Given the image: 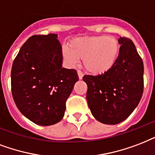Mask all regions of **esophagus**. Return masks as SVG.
Listing matches in <instances>:
<instances>
[{"instance_id":"obj_1","label":"esophagus","mask_w":155,"mask_h":155,"mask_svg":"<svg viewBox=\"0 0 155 155\" xmlns=\"http://www.w3.org/2000/svg\"><path fill=\"white\" fill-rule=\"evenodd\" d=\"M78 75L79 79H82V77H83V73H82L81 70H78Z\"/></svg>"}]
</instances>
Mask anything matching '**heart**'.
<instances>
[{"label":"heart","mask_w":155,"mask_h":155,"mask_svg":"<svg viewBox=\"0 0 155 155\" xmlns=\"http://www.w3.org/2000/svg\"><path fill=\"white\" fill-rule=\"evenodd\" d=\"M120 51L118 40L112 36L81 37L73 39L62 49L69 64L83 60L84 68L92 74H102L112 68Z\"/></svg>","instance_id":"obj_1"}]
</instances>
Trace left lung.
<instances>
[{"label": "left lung", "mask_w": 155, "mask_h": 155, "mask_svg": "<svg viewBox=\"0 0 155 155\" xmlns=\"http://www.w3.org/2000/svg\"><path fill=\"white\" fill-rule=\"evenodd\" d=\"M116 63L104 74L84 75L86 100L94 117L101 123L116 124L130 116L144 89L142 59L131 39L120 36Z\"/></svg>", "instance_id": "8db88e82"}]
</instances>
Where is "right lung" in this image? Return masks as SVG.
Listing matches in <instances>:
<instances>
[{
  "label": "right lung",
  "instance_id": "add662e5",
  "mask_svg": "<svg viewBox=\"0 0 155 155\" xmlns=\"http://www.w3.org/2000/svg\"><path fill=\"white\" fill-rule=\"evenodd\" d=\"M57 35H35L21 46L11 69V91L17 107L36 124H56L78 81L75 69L62 67Z\"/></svg>",
  "mask_w": 155,
  "mask_h": 155
}]
</instances>
